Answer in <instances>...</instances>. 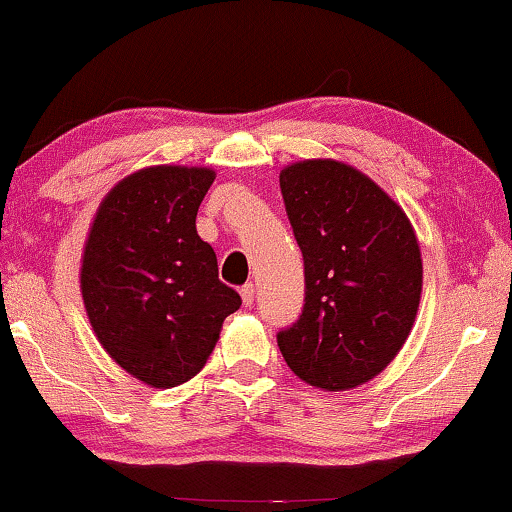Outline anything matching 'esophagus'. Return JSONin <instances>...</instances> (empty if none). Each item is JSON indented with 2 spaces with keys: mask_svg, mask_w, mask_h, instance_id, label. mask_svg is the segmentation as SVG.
<instances>
[{
  "mask_svg": "<svg viewBox=\"0 0 512 512\" xmlns=\"http://www.w3.org/2000/svg\"><path fill=\"white\" fill-rule=\"evenodd\" d=\"M240 296H242V303L247 305V307L254 305V298H256V289H254V284H244L242 289H240Z\"/></svg>",
  "mask_w": 512,
  "mask_h": 512,
  "instance_id": "34e87169",
  "label": "esophagus"
}]
</instances>
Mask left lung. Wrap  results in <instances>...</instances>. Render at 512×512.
Segmentation results:
<instances>
[{
    "mask_svg": "<svg viewBox=\"0 0 512 512\" xmlns=\"http://www.w3.org/2000/svg\"><path fill=\"white\" fill-rule=\"evenodd\" d=\"M305 261V307L277 335L300 380L345 391L380 375L415 326L422 251L403 207L356 167L298 160L279 172Z\"/></svg>",
    "mask_w": 512,
    "mask_h": 512,
    "instance_id": "obj_1",
    "label": "left lung"
}]
</instances>
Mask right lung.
Returning a JSON list of instances; mask_svg holds the SVG:
<instances>
[{"label": "right lung", "mask_w": 512, "mask_h": 512, "mask_svg": "<svg viewBox=\"0 0 512 512\" xmlns=\"http://www.w3.org/2000/svg\"><path fill=\"white\" fill-rule=\"evenodd\" d=\"M212 167L151 165L118 181L97 207L81 254L88 321L111 359L153 389L205 368L223 319L240 310L216 254L195 230Z\"/></svg>", "instance_id": "add662e5"}]
</instances>
